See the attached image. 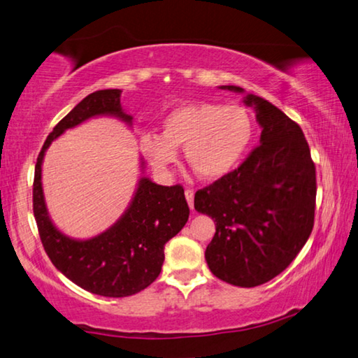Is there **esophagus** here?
I'll return each instance as SVG.
<instances>
[{
    "mask_svg": "<svg viewBox=\"0 0 358 358\" xmlns=\"http://www.w3.org/2000/svg\"><path fill=\"white\" fill-rule=\"evenodd\" d=\"M185 196H186V201H188V206L192 210L194 208V191L192 189H186L185 191Z\"/></svg>",
    "mask_w": 358,
    "mask_h": 358,
    "instance_id": "1",
    "label": "esophagus"
}]
</instances>
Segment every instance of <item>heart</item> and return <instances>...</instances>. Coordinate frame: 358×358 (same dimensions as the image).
Returning <instances> with one entry per match:
<instances>
[{"label":"heart","instance_id":"b5f03b06","mask_svg":"<svg viewBox=\"0 0 358 358\" xmlns=\"http://www.w3.org/2000/svg\"><path fill=\"white\" fill-rule=\"evenodd\" d=\"M253 137L245 108L197 101L177 106L162 121L161 135L146 134L140 148L159 173H169L185 148L188 166L197 177L215 181L236 169Z\"/></svg>","mask_w":358,"mask_h":358}]
</instances>
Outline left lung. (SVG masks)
Listing matches in <instances>:
<instances>
[{"label": "left lung", "mask_w": 358, "mask_h": 358, "mask_svg": "<svg viewBox=\"0 0 358 358\" xmlns=\"http://www.w3.org/2000/svg\"><path fill=\"white\" fill-rule=\"evenodd\" d=\"M243 103L257 113L259 145L234 172L197 191L194 208L217 228L206 250L212 274L252 288L285 271L308 242L317 185L301 127L258 95L247 94Z\"/></svg>", "instance_id": "obj_1"}]
</instances>
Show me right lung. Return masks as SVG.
I'll return each instance as SVG.
<instances>
[{"mask_svg":"<svg viewBox=\"0 0 358 358\" xmlns=\"http://www.w3.org/2000/svg\"><path fill=\"white\" fill-rule=\"evenodd\" d=\"M121 92L105 89L89 94L57 124L39 152L33 181V213L52 264L78 287L108 298L130 296L150 287L161 274L164 245L183 229L189 217L185 189L180 185L161 186L140 177L126 212L99 236L73 239L50 220L41 183L44 155L65 130L90 117L111 116L130 126L132 116L122 110Z\"/></svg>","mask_w":358,"mask_h":358,"instance_id":"obj_1","label":"right lung"}]
</instances>
